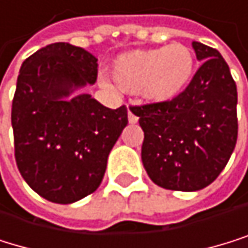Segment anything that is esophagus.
Listing matches in <instances>:
<instances>
[{
    "instance_id": "obj_1",
    "label": "esophagus",
    "mask_w": 248,
    "mask_h": 248,
    "mask_svg": "<svg viewBox=\"0 0 248 248\" xmlns=\"http://www.w3.org/2000/svg\"><path fill=\"white\" fill-rule=\"evenodd\" d=\"M128 120H129V123H137V122H139V117H137V114H135L132 107L128 108Z\"/></svg>"
}]
</instances>
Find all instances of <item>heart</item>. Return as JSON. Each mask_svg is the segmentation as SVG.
Returning a JSON list of instances; mask_svg holds the SVG:
<instances>
[{
	"label": "heart",
	"instance_id": "1",
	"mask_svg": "<svg viewBox=\"0 0 248 248\" xmlns=\"http://www.w3.org/2000/svg\"><path fill=\"white\" fill-rule=\"evenodd\" d=\"M196 69L193 49L181 42L152 49L122 54L113 63L111 74L117 86L128 93H140L154 104L170 102L191 82ZM109 87L107 81H102Z\"/></svg>",
	"mask_w": 248,
	"mask_h": 248
}]
</instances>
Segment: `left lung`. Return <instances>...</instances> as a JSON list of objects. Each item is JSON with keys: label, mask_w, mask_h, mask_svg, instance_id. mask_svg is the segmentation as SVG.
I'll use <instances>...</instances> for the list:
<instances>
[{"label": "left lung", "mask_w": 248, "mask_h": 248, "mask_svg": "<svg viewBox=\"0 0 248 248\" xmlns=\"http://www.w3.org/2000/svg\"><path fill=\"white\" fill-rule=\"evenodd\" d=\"M203 62L170 102L132 107L144 132L143 166L156 185L197 191L218 178L238 139L236 84L221 54L193 42Z\"/></svg>", "instance_id": "1"}]
</instances>
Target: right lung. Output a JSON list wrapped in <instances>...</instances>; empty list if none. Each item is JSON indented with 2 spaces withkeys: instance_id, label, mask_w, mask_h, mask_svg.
<instances>
[{
  "instance_id": "obj_1",
  "label": "right lung",
  "mask_w": 248,
  "mask_h": 248,
  "mask_svg": "<svg viewBox=\"0 0 248 248\" xmlns=\"http://www.w3.org/2000/svg\"><path fill=\"white\" fill-rule=\"evenodd\" d=\"M97 58L70 43H51L22 63L12 104L15 158L25 182L54 203H74L101 185L126 107L107 108L75 90L94 84Z\"/></svg>"
}]
</instances>
